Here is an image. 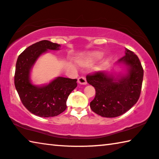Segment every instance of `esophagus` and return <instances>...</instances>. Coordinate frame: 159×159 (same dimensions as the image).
Instances as JSON below:
<instances>
[{
  "instance_id": "1",
  "label": "esophagus",
  "mask_w": 159,
  "mask_h": 159,
  "mask_svg": "<svg viewBox=\"0 0 159 159\" xmlns=\"http://www.w3.org/2000/svg\"><path fill=\"white\" fill-rule=\"evenodd\" d=\"M78 83H79V84H81V85H86L87 81H86V78L82 77V76L79 78V79H78Z\"/></svg>"
}]
</instances>
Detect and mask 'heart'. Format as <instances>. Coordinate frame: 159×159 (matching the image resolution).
Masks as SVG:
<instances>
[{
  "instance_id": "heart-1",
  "label": "heart",
  "mask_w": 159,
  "mask_h": 159,
  "mask_svg": "<svg viewBox=\"0 0 159 159\" xmlns=\"http://www.w3.org/2000/svg\"><path fill=\"white\" fill-rule=\"evenodd\" d=\"M103 56V53L101 51H94L89 53L87 56L88 60L90 61H97L101 60Z\"/></svg>"
}]
</instances>
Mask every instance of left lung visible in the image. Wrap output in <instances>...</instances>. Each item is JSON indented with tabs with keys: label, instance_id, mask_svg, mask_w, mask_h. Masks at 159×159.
Instances as JSON below:
<instances>
[{
	"label": "left lung",
	"instance_id": "left-lung-1",
	"mask_svg": "<svg viewBox=\"0 0 159 159\" xmlns=\"http://www.w3.org/2000/svg\"><path fill=\"white\" fill-rule=\"evenodd\" d=\"M125 56L115 65L121 72L107 69L88 75L86 80L96 90V96L90 103L94 113L106 118H114L131 108L140 96L143 70L134 52L125 48Z\"/></svg>",
	"mask_w": 159,
	"mask_h": 159
}]
</instances>
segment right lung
I'll return each mask as SVG.
<instances>
[{
	"label": "right lung",
	"instance_id": "1",
	"mask_svg": "<svg viewBox=\"0 0 159 159\" xmlns=\"http://www.w3.org/2000/svg\"><path fill=\"white\" fill-rule=\"evenodd\" d=\"M61 45L41 41L31 45L18 56L14 83L21 101L33 114L39 117H53L66 109V101L77 86V80L58 76L48 84L35 85L31 70L40 57L49 50L58 51Z\"/></svg>",
	"mask_w": 159,
	"mask_h": 159
}]
</instances>
